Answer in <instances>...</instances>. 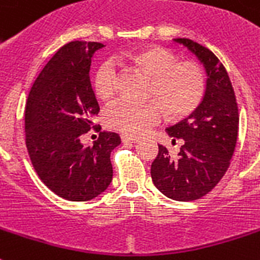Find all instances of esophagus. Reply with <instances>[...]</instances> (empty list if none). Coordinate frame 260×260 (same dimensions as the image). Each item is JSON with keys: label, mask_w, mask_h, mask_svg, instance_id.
Masks as SVG:
<instances>
[{"label": "esophagus", "mask_w": 260, "mask_h": 260, "mask_svg": "<svg viewBox=\"0 0 260 260\" xmlns=\"http://www.w3.org/2000/svg\"><path fill=\"white\" fill-rule=\"evenodd\" d=\"M120 139H121V141H123V143H137V141L140 140L139 137L129 136V135H121V136H120Z\"/></svg>", "instance_id": "1"}]
</instances>
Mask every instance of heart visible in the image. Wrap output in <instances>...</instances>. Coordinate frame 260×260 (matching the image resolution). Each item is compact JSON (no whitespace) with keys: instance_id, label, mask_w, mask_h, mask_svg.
Here are the masks:
<instances>
[{"instance_id":"obj_1","label":"heart","mask_w":260,"mask_h":260,"mask_svg":"<svg viewBox=\"0 0 260 260\" xmlns=\"http://www.w3.org/2000/svg\"><path fill=\"white\" fill-rule=\"evenodd\" d=\"M126 69L145 76V98L153 100L134 103L117 102L106 112L107 125L131 136L145 134L164 115L171 120L190 116L204 100L206 75L196 60H178L172 50L162 46H145L126 52L121 58ZM92 88L102 102H110L117 89V74L112 63H100L95 70Z\"/></svg>"}]
</instances>
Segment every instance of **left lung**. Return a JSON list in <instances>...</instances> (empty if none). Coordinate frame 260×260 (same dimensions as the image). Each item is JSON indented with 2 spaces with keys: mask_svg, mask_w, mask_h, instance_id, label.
Instances as JSON below:
<instances>
[{
  "mask_svg": "<svg viewBox=\"0 0 260 260\" xmlns=\"http://www.w3.org/2000/svg\"><path fill=\"white\" fill-rule=\"evenodd\" d=\"M198 56L208 73L204 100L190 116L168 128L173 143L182 145L177 158L158 145L150 167L154 186L176 201L200 200L217 186L230 167L239 128V112L228 71L209 49L177 38Z\"/></svg>",
  "mask_w": 260,
  "mask_h": 260,
  "instance_id": "obj_1",
  "label": "left lung"
}]
</instances>
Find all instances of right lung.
<instances>
[{
	"mask_svg": "<svg viewBox=\"0 0 260 260\" xmlns=\"http://www.w3.org/2000/svg\"><path fill=\"white\" fill-rule=\"evenodd\" d=\"M103 43L73 41L47 62L30 89L25 110L26 147L38 177L56 196L89 201L112 181L111 152L119 135L100 131L93 145L80 143L100 108L89 66Z\"/></svg>",
	"mask_w": 260,
	"mask_h": 260,
	"instance_id": "right-lung-1",
	"label": "right lung"
}]
</instances>
